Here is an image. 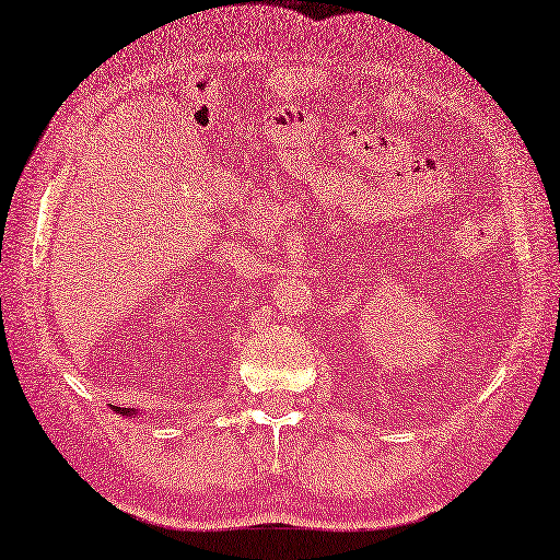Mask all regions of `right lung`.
<instances>
[{"instance_id":"1","label":"right lung","mask_w":560,"mask_h":560,"mask_svg":"<svg viewBox=\"0 0 560 560\" xmlns=\"http://www.w3.org/2000/svg\"><path fill=\"white\" fill-rule=\"evenodd\" d=\"M126 413H130V411H126Z\"/></svg>"}]
</instances>
